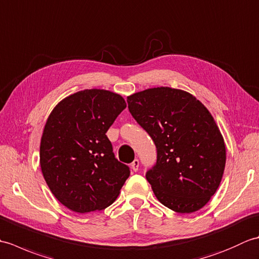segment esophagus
<instances>
[{"mask_svg":"<svg viewBox=\"0 0 259 259\" xmlns=\"http://www.w3.org/2000/svg\"><path fill=\"white\" fill-rule=\"evenodd\" d=\"M131 169L134 170V171H138V169H139V160L138 159H135V160L131 162Z\"/></svg>","mask_w":259,"mask_h":259,"instance_id":"obj_1","label":"esophagus"}]
</instances>
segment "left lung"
<instances>
[{"label": "left lung", "mask_w": 259, "mask_h": 259, "mask_svg": "<svg viewBox=\"0 0 259 259\" xmlns=\"http://www.w3.org/2000/svg\"><path fill=\"white\" fill-rule=\"evenodd\" d=\"M126 102L157 148V161L146 174L157 199L176 212L199 210L218 189L226 163L210 112L190 93L168 87L137 92Z\"/></svg>", "instance_id": "obj_1"}]
</instances>
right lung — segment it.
I'll use <instances>...</instances> for the list:
<instances>
[{
	"mask_svg": "<svg viewBox=\"0 0 259 259\" xmlns=\"http://www.w3.org/2000/svg\"><path fill=\"white\" fill-rule=\"evenodd\" d=\"M125 107L117 93L91 89L63 99L49 115L41 138V170L54 197L72 211L109 207L130 176L106 135Z\"/></svg>",
	"mask_w": 259,
	"mask_h": 259,
	"instance_id": "1",
	"label": "right lung"
}]
</instances>
